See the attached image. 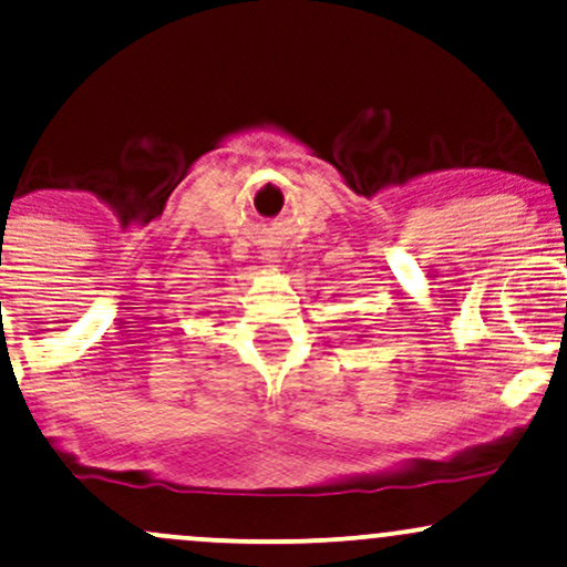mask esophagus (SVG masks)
<instances>
[{
  "label": "esophagus",
  "mask_w": 567,
  "mask_h": 567,
  "mask_svg": "<svg viewBox=\"0 0 567 567\" xmlns=\"http://www.w3.org/2000/svg\"><path fill=\"white\" fill-rule=\"evenodd\" d=\"M261 261H264V264H279V252L264 250V252H261Z\"/></svg>",
  "instance_id": "1"
}]
</instances>
